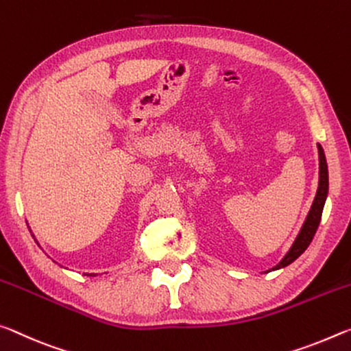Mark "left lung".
Masks as SVG:
<instances>
[{"label":"left lung","instance_id":"left-lung-1","mask_svg":"<svg viewBox=\"0 0 351 351\" xmlns=\"http://www.w3.org/2000/svg\"><path fill=\"white\" fill-rule=\"evenodd\" d=\"M317 147H319V168H320L317 194H315L311 210H309L306 221H305V223H303V227L300 230V233H298L295 243L292 244L291 250L286 254L283 260H281L277 266L274 267V271L275 269L286 267L292 261H295L297 258L308 249V245L311 244L315 232H317V227H319L320 217H322V211H324L326 194H328V166H326L324 149H322L320 145H317Z\"/></svg>","mask_w":351,"mask_h":351}]
</instances>
